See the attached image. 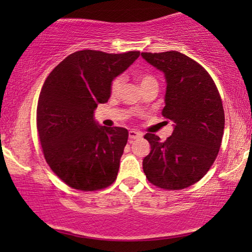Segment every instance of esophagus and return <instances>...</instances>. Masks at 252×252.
<instances>
[{
  "mask_svg": "<svg viewBox=\"0 0 252 252\" xmlns=\"http://www.w3.org/2000/svg\"><path fill=\"white\" fill-rule=\"evenodd\" d=\"M128 136H129V140L132 141V140L139 139V137L142 136V133H141V132H137V130H134V129H132V130H129V132H128Z\"/></svg>",
  "mask_w": 252,
  "mask_h": 252,
  "instance_id": "34e87169",
  "label": "esophagus"
}]
</instances>
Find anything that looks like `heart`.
<instances>
[{
	"mask_svg": "<svg viewBox=\"0 0 252 252\" xmlns=\"http://www.w3.org/2000/svg\"><path fill=\"white\" fill-rule=\"evenodd\" d=\"M137 80H139V84L141 86V88H146L148 86H157V80L155 79L154 75H151L149 73H141L137 75ZM124 86V78L123 77H117L116 79H113L112 84H111V94L113 96L118 95L120 91H122Z\"/></svg>",
	"mask_w": 252,
	"mask_h": 252,
	"instance_id": "1",
	"label": "heart"
}]
</instances>
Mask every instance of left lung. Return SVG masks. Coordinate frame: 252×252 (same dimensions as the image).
Here are the masks:
<instances>
[{
    "mask_svg": "<svg viewBox=\"0 0 252 252\" xmlns=\"http://www.w3.org/2000/svg\"><path fill=\"white\" fill-rule=\"evenodd\" d=\"M141 56L164 73L166 81L165 118L173 123L166 141L147 133L151 150L143 158V171L151 184L178 190L196 184L210 170L221 144L225 113L210 74L179 51Z\"/></svg>",
    "mask_w": 252,
    "mask_h": 252,
    "instance_id": "8db88e82",
    "label": "left lung"
}]
</instances>
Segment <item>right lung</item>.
I'll return each instance as SVG.
<instances>
[{
    "instance_id": "1",
    "label": "right lung",
    "mask_w": 252,
    "mask_h": 252,
    "mask_svg": "<svg viewBox=\"0 0 252 252\" xmlns=\"http://www.w3.org/2000/svg\"><path fill=\"white\" fill-rule=\"evenodd\" d=\"M139 56L140 51H75L44 81L36 109L37 133L48 165L70 187L98 190L117 179L128 130L99 126L94 111L108 102L113 79Z\"/></svg>"
}]
</instances>
